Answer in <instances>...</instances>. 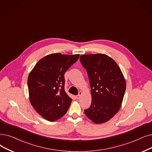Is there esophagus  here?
<instances>
[{
  "mask_svg": "<svg viewBox=\"0 0 152 152\" xmlns=\"http://www.w3.org/2000/svg\"><path fill=\"white\" fill-rule=\"evenodd\" d=\"M82 94H83L82 92H80V93H79V94H78V95H77V96H76V97L77 99H80V97H81V95H82Z\"/></svg>",
  "mask_w": 152,
  "mask_h": 152,
  "instance_id": "1",
  "label": "esophagus"
}]
</instances>
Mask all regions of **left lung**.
<instances>
[{
	"label": "left lung",
	"instance_id": "8db88e82",
	"mask_svg": "<svg viewBox=\"0 0 152 152\" xmlns=\"http://www.w3.org/2000/svg\"><path fill=\"white\" fill-rule=\"evenodd\" d=\"M80 60L91 88V104L84 113L95 124L106 122L121 107L126 89L124 75L117 63L105 54L82 55Z\"/></svg>",
	"mask_w": 152,
	"mask_h": 152
}]
</instances>
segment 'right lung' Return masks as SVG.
Returning <instances> with one entry per match:
<instances>
[{
  "label": "right lung",
  "mask_w": 152,
  "mask_h": 152,
  "mask_svg": "<svg viewBox=\"0 0 152 152\" xmlns=\"http://www.w3.org/2000/svg\"><path fill=\"white\" fill-rule=\"evenodd\" d=\"M79 57V54H50L39 60L29 73L30 104L46 120L57 121L68 111L72 99L64 91V75Z\"/></svg>",
  "instance_id": "right-lung-1"
}]
</instances>
